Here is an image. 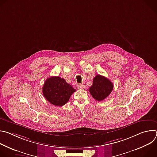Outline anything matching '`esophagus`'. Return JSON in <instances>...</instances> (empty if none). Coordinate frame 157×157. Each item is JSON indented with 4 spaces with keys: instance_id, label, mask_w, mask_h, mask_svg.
Masks as SVG:
<instances>
[{
    "instance_id": "esophagus-1",
    "label": "esophagus",
    "mask_w": 157,
    "mask_h": 157,
    "mask_svg": "<svg viewBox=\"0 0 157 157\" xmlns=\"http://www.w3.org/2000/svg\"><path fill=\"white\" fill-rule=\"evenodd\" d=\"M77 87L78 89H84L86 88V86L84 84H78Z\"/></svg>"
}]
</instances>
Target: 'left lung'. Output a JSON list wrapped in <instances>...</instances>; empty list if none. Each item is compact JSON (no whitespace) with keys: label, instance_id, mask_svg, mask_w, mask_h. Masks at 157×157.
<instances>
[{"label":"left lung","instance_id":"1","mask_svg":"<svg viewBox=\"0 0 157 157\" xmlns=\"http://www.w3.org/2000/svg\"><path fill=\"white\" fill-rule=\"evenodd\" d=\"M93 81V85L89 88V93L96 101H103L113 90V83L103 76L96 75Z\"/></svg>","mask_w":157,"mask_h":157}]
</instances>
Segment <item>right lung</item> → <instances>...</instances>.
Here are the masks:
<instances>
[{
    "label": "right lung",
    "mask_w": 157,
    "mask_h": 157,
    "mask_svg": "<svg viewBox=\"0 0 157 157\" xmlns=\"http://www.w3.org/2000/svg\"><path fill=\"white\" fill-rule=\"evenodd\" d=\"M76 91L72 86L63 78L52 76L46 79L42 88L44 97L52 104L63 106L70 100V96Z\"/></svg>",
    "instance_id": "1"
}]
</instances>
